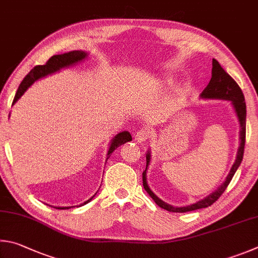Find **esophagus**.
I'll list each match as a JSON object with an SVG mask.
<instances>
[{
    "instance_id": "34e87169",
    "label": "esophagus",
    "mask_w": 258,
    "mask_h": 258,
    "mask_svg": "<svg viewBox=\"0 0 258 258\" xmlns=\"http://www.w3.org/2000/svg\"><path fill=\"white\" fill-rule=\"evenodd\" d=\"M148 137H150V133H148L147 129H141L135 134V141L138 143L145 142Z\"/></svg>"
}]
</instances>
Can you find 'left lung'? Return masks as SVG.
Listing matches in <instances>:
<instances>
[{
	"label": "left lung",
	"instance_id": "1",
	"mask_svg": "<svg viewBox=\"0 0 258 258\" xmlns=\"http://www.w3.org/2000/svg\"><path fill=\"white\" fill-rule=\"evenodd\" d=\"M212 78L210 80L207 87L203 90L201 94V97L204 99H222V101H230L232 104V107L234 110V113L238 117L239 121V126H240V130H239V147L237 152V157L236 161L232 165L231 170L228 174L225 181L221 184V186L216 189L215 191L210 194L209 196H206L203 200L196 202L195 204L188 205V206H172L168 204L161 200V198L157 197L154 192L151 190V188L148 187L147 183V169L148 165L151 163V151L147 152L146 154V169L143 172V186L145 188L148 195H150L153 201H154L157 205H159L161 209L166 210L169 212H174V213H186V212L200 210V209H205V207L211 206L213 203L219 200L220 196L224 192L225 189H227L228 184L232 180V177L236 173L238 170L239 165H240L242 157H243V148H245V141H246V103H245V97H243V94L241 92L240 87H239L238 84L234 81L231 76L228 75L227 72L224 71L222 67L220 66V63L213 58L212 61Z\"/></svg>",
	"mask_w": 258,
	"mask_h": 258
}]
</instances>
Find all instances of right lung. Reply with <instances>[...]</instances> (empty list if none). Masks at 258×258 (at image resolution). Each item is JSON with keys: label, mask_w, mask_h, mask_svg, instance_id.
<instances>
[{"label": "right lung", "mask_w": 258, "mask_h": 258, "mask_svg": "<svg viewBox=\"0 0 258 258\" xmlns=\"http://www.w3.org/2000/svg\"><path fill=\"white\" fill-rule=\"evenodd\" d=\"M87 56H88L87 52L71 51V52H68V53L53 55L46 62V64L36 66L34 69H31L29 74L25 77L24 80L21 81L19 88H18L17 93H16L15 99H13L12 105H15L18 99H19L22 96V95L25 94L26 90L28 89L30 86L35 83L36 80L42 79V78H44V77H46L48 75L55 74V72L60 71L61 69H66V68L75 66V64H77V63L84 61ZM9 116H10V115H9ZM130 141H133V138H132V135H130L129 132H122V133L117 134L116 136L112 139L111 143H110V146H108V151H107V154H106V161L108 160V157L111 156L112 153L114 152L117 147L121 146L122 144L128 143ZM95 195H96V194H95ZM95 195L92 198H89L88 201H86L85 203H83V204H80L79 206H83L85 204H87V203H89L90 201L93 200ZM71 207H75V206H68V207L57 206V207H55V209H57V210H69V209H71Z\"/></svg>", "instance_id": "obj_1"}]
</instances>
